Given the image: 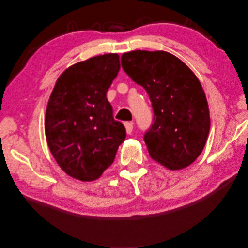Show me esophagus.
Returning a JSON list of instances; mask_svg holds the SVG:
<instances>
[{
	"instance_id": "esophagus-1",
	"label": "esophagus",
	"mask_w": 248,
	"mask_h": 248,
	"mask_svg": "<svg viewBox=\"0 0 248 248\" xmlns=\"http://www.w3.org/2000/svg\"><path fill=\"white\" fill-rule=\"evenodd\" d=\"M133 122H126V123H125V128H126L127 134H131L133 132Z\"/></svg>"
}]
</instances>
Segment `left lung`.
I'll use <instances>...</instances> for the list:
<instances>
[{
    "instance_id": "obj_1",
    "label": "left lung",
    "mask_w": 248,
    "mask_h": 248,
    "mask_svg": "<svg viewBox=\"0 0 248 248\" xmlns=\"http://www.w3.org/2000/svg\"><path fill=\"white\" fill-rule=\"evenodd\" d=\"M121 62L151 99L155 117L144 136L149 155L169 170L188 167L203 151L211 124L197 76L178 57L162 50L125 52Z\"/></svg>"
}]
</instances>
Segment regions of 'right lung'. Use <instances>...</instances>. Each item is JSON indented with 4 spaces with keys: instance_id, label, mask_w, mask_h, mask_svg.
<instances>
[{
    "instance_id": "right-lung-1",
    "label": "right lung",
    "mask_w": 248,
    "mask_h": 248,
    "mask_svg": "<svg viewBox=\"0 0 248 248\" xmlns=\"http://www.w3.org/2000/svg\"><path fill=\"white\" fill-rule=\"evenodd\" d=\"M120 68L117 54L95 56L72 64L56 81L45 134L57 164L75 179L93 181L102 176L126 137L107 99Z\"/></svg>"
}]
</instances>
